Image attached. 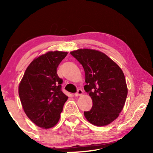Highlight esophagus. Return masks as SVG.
<instances>
[{"label":"esophagus","mask_w":153,"mask_h":153,"mask_svg":"<svg viewBox=\"0 0 153 153\" xmlns=\"http://www.w3.org/2000/svg\"><path fill=\"white\" fill-rule=\"evenodd\" d=\"M83 94V91L81 89H78L77 90V92L76 93L74 94V95L76 96V97H78V96H80Z\"/></svg>","instance_id":"1"}]
</instances>
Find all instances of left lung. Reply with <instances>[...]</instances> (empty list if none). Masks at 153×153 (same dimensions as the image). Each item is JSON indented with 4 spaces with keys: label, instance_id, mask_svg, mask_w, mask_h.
Masks as SVG:
<instances>
[{
    "label": "left lung",
    "instance_id": "obj_1",
    "mask_svg": "<svg viewBox=\"0 0 153 153\" xmlns=\"http://www.w3.org/2000/svg\"><path fill=\"white\" fill-rule=\"evenodd\" d=\"M85 72L84 90L93 100V106L84 111L87 120L104 126L118 118L127 95L125 75L120 67L106 54L97 50L81 49L70 52Z\"/></svg>",
    "mask_w": 153,
    "mask_h": 153
}]
</instances>
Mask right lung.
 <instances>
[{
	"label": "right lung",
	"mask_w": 153,
	"mask_h": 153,
	"mask_svg": "<svg viewBox=\"0 0 153 153\" xmlns=\"http://www.w3.org/2000/svg\"><path fill=\"white\" fill-rule=\"evenodd\" d=\"M68 52L49 51L33 60L19 85L25 114L39 127L49 129L60 119L68 97L62 93L57 68Z\"/></svg>",
	"instance_id": "obj_1"
}]
</instances>
